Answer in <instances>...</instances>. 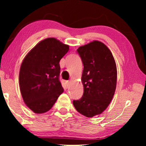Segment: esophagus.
Wrapping results in <instances>:
<instances>
[{"label":"esophagus","mask_w":146,"mask_h":146,"mask_svg":"<svg viewBox=\"0 0 146 146\" xmlns=\"http://www.w3.org/2000/svg\"><path fill=\"white\" fill-rule=\"evenodd\" d=\"M70 82L67 81L66 82V86H67V88H69L70 87Z\"/></svg>","instance_id":"1"}]
</instances>
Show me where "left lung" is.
I'll return each instance as SVG.
<instances>
[{
  "label": "left lung",
  "instance_id": "8db88e82",
  "mask_svg": "<svg viewBox=\"0 0 146 146\" xmlns=\"http://www.w3.org/2000/svg\"><path fill=\"white\" fill-rule=\"evenodd\" d=\"M84 65L82 97L73 100L80 113L92 117L103 112L112 100L117 82L115 60L102 42L94 40L77 49Z\"/></svg>",
  "mask_w": 146,
  "mask_h": 146
}]
</instances>
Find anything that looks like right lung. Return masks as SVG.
<instances>
[{"mask_svg":"<svg viewBox=\"0 0 146 146\" xmlns=\"http://www.w3.org/2000/svg\"><path fill=\"white\" fill-rule=\"evenodd\" d=\"M68 50V45L48 38L24 58L19 72L20 90L25 104L35 113L50 110L64 92L59 80V63Z\"/></svg>","mask_w":146,"mask_h":146,"instance_id":"right-lung-1","label":"right lung"}]
</instances>
